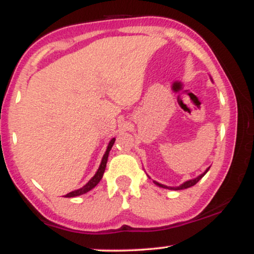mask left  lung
<instances>
[{"instance_id": "8db88e82", "label": "left lung", "mask_w": 254, "mask_h": 254, "mask_svg": "<svg viewBox=\"0 0 254 254\" xmlns=\"http://www.w3.org/2000/svg\"><path fill=\"white\" fill-rule=\"evenodd\" d=\"M209 171V168L208 170H206L205 172H204L203 174H200L199 177H197L196 179H192V180H189V182H186V183H184V184H182V185L180 186H178V188H167V186H165V185H161V184H159V183H156V182H154L156 184L157 186H160V188H164V189H171V190H183V189H188V188H191V186H193V185H196V184L199 182L200 179H202V178L204 177V174L206 173V172Z\"/></svg>"}]
</instances>
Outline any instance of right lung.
Wrapping results in <instances>:
<instances>
[{
	"label": "right lung",
	"mask_w": 254,
	"mask_h": 254,
	"mask_svg": "<svg viewBox=\"0 0 254 254\" xmlns=\"http://www.w3.org/2000/svg\"><path fill=\"white\" fill-rule=\"evenodd\" d=\"M115 141H116V139H115V138H112V139H111V142H110V143H109V145H107L106 153L104 154V156H103V160H101L100 167H99V170H98L97 173H95V176L93 177L92 179H90L89 182L87 183L86 185L83 186V188L78 189V190H76V191L69 192L68 194H65V197H69V198H70V197H76V196H80V194H83V193H86V192L90 191V190H92L93 188H95V186L98 185L99 182H100V180H101V178H103V176H104L105 168H106V164H107V157H109V153H110L111 148H112L113 143H115Z\"/></svg>",
	"instance_id": "1"
}]
</instances>
